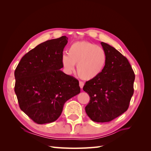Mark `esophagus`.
<instances>
[{
    "instance_id": "esophagus-1",
    "label": "esophagus",
    "mask_w": 151,
    "mask_h": 151,
    "mask_svg": "<svg viewBox=\"0 0 151 151\" xmlns=\"http://www.w3.org/2000/svg\"><path fill=\"white\" fill-rule=\"evenodd\" d=\"M84 85V83H83V82H82V81H79V86H80V88H81V89H83V88Z\"/></svg>"
}]
</instances>
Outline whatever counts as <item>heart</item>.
I'll list each match as a JSON object with an SVG mask.
<instances>
[{"instance_id":"b5f03b06","label":"heart","mask_w":151,"mask_h":151,"mask_svg":"<svg viewBox=\"0 0 151 151\" xmlns=\"http://www.w3.org/2000/svg\"><path fill=\"white\" fill-rule=\"evenodd\" d=\"M106 62L104 50L98 45L86 41L72 43L68 49V55H63L62 63L67 74L74 70L82 79L92 80L101 74Z\"/></svg>"}]
</instances>
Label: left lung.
<instances>
[{"instance_id":"obj_1","label":"left lung","mask_w":151,"mask_h":151,"mask_svg":"<svg viewBox=\"0 0 151 151\" xmlns=\"http://www.w3.org/2000/svg\"><path fill=\"white\" fill-rule=\"evenodd\" d=\"M106 54L101 74L86 82L90 101L85 108L93 122H108L125 112L134 94L135 74L127 58L115 48L101 43Z\"/></svg>"}]
</instances>
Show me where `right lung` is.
<instances>
[{
    "mask_svg": "<svg viewBox=\"0 0 151 151\" xmlns=\"http://www.w3.org/2000/svg\"><path fill=\"white\" fill-rule=\"evenodd\" d=\"M67 40L63 36L38 45L22 57L15 70L19 107L38 124L57 120L65 103L80 93L79 81L60 70Z\"/></svg>",
    "mask_w": 151,
    "mask_h": 151,
    "instance_id": "1",
    "label": "right lung"
}]
</instances>
